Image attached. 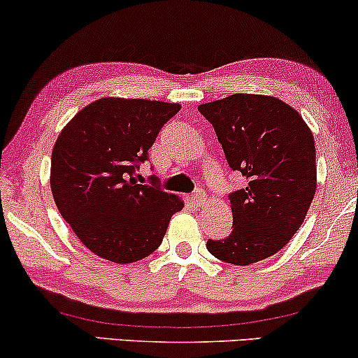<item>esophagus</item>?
I'll return each instance as SVG.
<instances>
[{"label": "esophagus", "instance_id": "1", "mask_svg": "<svg viewBox=\"0 0 358 358\" xmlns=\"http://www.w3.org/2000/svg\"><path fill=\"white\" fill-rule=\"evenodd\" d=\"M206 199H207V196H206V192H203V190H196V192L192 194V202L196 203L197 207H201V206H203V202H206Z\"/></svg>", "mask_w": 358, "mask_h": 358}]
</instances>
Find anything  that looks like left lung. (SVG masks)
I'll use <instances>...</instances> for the list:
<instances>
[{
    "label": "left lung",
    "mask_w": 358,
    "mask_h": 358,
    "mask_svg": "<svg viewBox=\"0 0 358 358\" xmlns=\"http://www.w3.org/2000/svg\"><path fill=\"white\" fill-rule=\"evenodd\" d=\"M227 162L247 179L230 194L234 227L208 240L213 257L252 264L280 252L298 231L315 194L313 133L292 106L276 96L235 94L201 105Z\"/></svg>",
    "instance_id": "8db88e82"
}]
</instances>
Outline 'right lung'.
<instances>
[{
  "label": "right lung",
  "instance_id": "add662e5",
  "mask_svg": "<svg viewBox=\"0 0 358 358\" xmlns=\"http://www.w3.org/2000/svg\"><path fill=\"white\" fill-rule=\"evenodd\" d=\"M178 103L100 99L78 111L55 141L50 189L60 215L96 257L133 263L157 250L171 217L184 207L174 194L138 184L134 174Z\"/></svg>",
  "mask_w": 358,
  "mask_h": 358
}]
</instances>
